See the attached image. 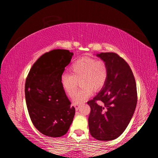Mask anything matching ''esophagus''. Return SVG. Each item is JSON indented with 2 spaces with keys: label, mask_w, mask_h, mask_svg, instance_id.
<instances>
[{
  "label": "esophagus",
  "mask_w": 158,
  "mask_h": 158,
  "mask_svg": "<svg viewBox=\"0 0 158 158\" xmlns=\"http://www.w3.org/2000/svg\"><path fill=\"white\" fill-rule=\"evenodd\" d=\"M73 106H74V107H75V109H76L77 111L78 110L79 108V104H78V103H75V104H74Z\"/></svg>",
  "instance_id": "esophagus-1"
}]
</instances>
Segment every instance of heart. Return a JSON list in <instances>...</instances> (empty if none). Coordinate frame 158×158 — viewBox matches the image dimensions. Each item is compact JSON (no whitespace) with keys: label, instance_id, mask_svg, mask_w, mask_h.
<instances>
[{"label":"heart","instance_id":"1","mask_svg":"<svg viewBox=\"0 0 158 158\" xmlns=\"http://www.w3.org/2000/svg\"><path fill=\"white\" fill-rule=\"evenodd\" d=\"M70 74L63 73L60 77V84L63 91L72 96L75 91L78 81L82 86L74 93L73 100L80 103L93 94V89L99 90L106 84L109 76L107 64L102 60L90 57L79 58L69 67Z\"/></svg>","mask_w":158,"mask_h":158}]
</instances>
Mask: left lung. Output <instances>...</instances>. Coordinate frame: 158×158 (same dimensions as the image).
Returning a JSON list of instances; mask_svg holds the SVG:
<instances>
[{
    "label": "left lung",
    "instance_id": "obj_1",
    "mask_svg": "<svg viewBox=\"0 0 158 158\" xmlns=\"http://www.w3.org/2000/svg\"><path fill=\"white\" fill-rule=\"evenodd\" d=\"M97 56L107 64L109 76L101 91L87 102L89 127L93 138L106 141L118 137L129 124L137 106V85L130 67L117 53Z\"/></svg>",
    "mask_w": 158,
    "mask_h": 158
}]
</instances>
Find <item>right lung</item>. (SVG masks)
<instances>
[{
	"label": "right lung",
	"instance_id": "obj_1",
	"mask_svg": "<svg viewBox=\"0 0 158 158\" xmlns=\"http://www.w3.org/2000/svg\"><path fill=\"white\" fill-rule=\"evenodd\" d=\"M73 55L66 49L44 53L32 66L26 80V102L31 120L37 130L48 137L65 135L75 114L60 84V77Z\"/></svg>",
	"mask_w": 158,
	"mask_h": 158
}]
</instances>
